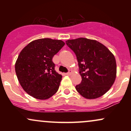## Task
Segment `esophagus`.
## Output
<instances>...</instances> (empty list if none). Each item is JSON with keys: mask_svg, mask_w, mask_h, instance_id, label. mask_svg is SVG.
Instances as JSON below:
<instances>
[{"mask_svg": "<svg viewBox=\"0 0 131 131\" xmlns=\"http://www.w3.org/2000/svg\"><path fill=\"white\" fill-rule=\"evenodd\" d=\"M71 74V70H70L68 72V73H66V74L67 75H70Z\"/></svg>", "mask_w": 131, "mask_h": 131, "instance_id": "esophagus-1", "label": "esophagus"}]
</instances>
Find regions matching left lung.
I'll return each mask as SVG.
<instances>
[{"instance_id":"left-lung-1","label":"left lung","mask_w":131,"mask_h":131,"mask_svg":"<svg viewBox=\"0 0 131 131\" xmlns=\"http://www.w3.org/2000/svg\"><path fill=\"white\" fill-rule=\"evenodd\" d=\"M66 43L77 58L82 81L76 85L82 97L94 99L104 95L113 84L116 63L113 54L95 40L81 37L68 40Z\"/></svg>"}]
</instances>
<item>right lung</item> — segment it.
Here are the masks:
<instances>
[{
	"label": "right lung",
	"mask_w": 131,
	"mask_h": 131,
	"mask_svg": "<svg viewBox=\"0 0 131 131\" xmlns=\"http://www.w3.org/2000/svg\"><path fill=\"white\" fill-rule=\"evenodd\" d=\"M61 40L39 39L21 51L15 72L25 91L34 98L46 100L58 91L62 76L55 70L52 58L64 46Z\"/></svg>",
	"instance_id": "right-lung-1"
}]
</instances>
